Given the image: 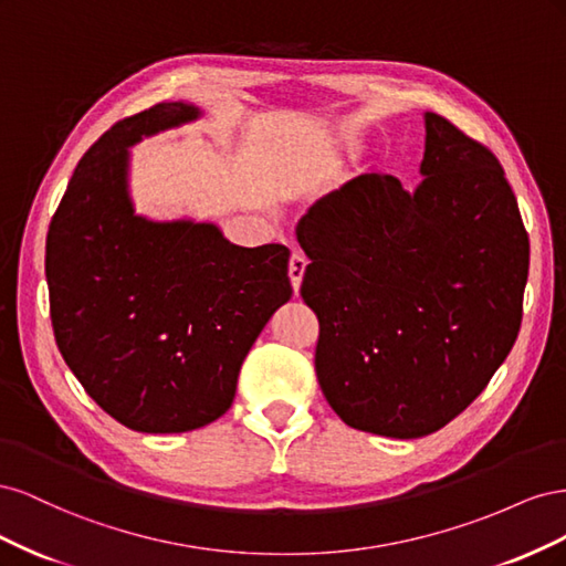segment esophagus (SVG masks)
<instances>
[{"label": "esophagus", "mask_w": 566, "mask_h": 566, "mask_svg": "<svg viewBox=\"0 0 566 566\" xmlns=\"http://www.w3.org/2000/svg\"><path fill=\"white\" fill-rule=\"evenodd\" d=\"M304 269H306V256L295 250L293 254H290V264H287V276H290V283H293L295 293H297L300 285H302Z\"/></svg>", "instance_id": "esophagus-1"}]
</instances>
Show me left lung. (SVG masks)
Wrapping results in <instances>:
<instances>
[{
    "label": "left lung",
    "mask_w": 566,
    "mask_h": 566,
    "mask_svg": "<svg viewBox=\"0 0 566 566\" xmlns=\"http://www.w3.org/2000/svg\"><path fill=\"white\" fill-rule=\"evenodd\" d=\"M420 184L361 175L297 224L316 378L354 430L418 439L465 410L515 345L528 233L505 169L424 115Z\"/></svg>",
    "instance_id": "obj_1"
}]
</instances>
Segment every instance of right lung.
<instances>
[{"label": "right lung", "instance_id": "obj_1", "mask_svg": "<svg viewBox=\"0 0 566 566\" xmlns=\"http://www.w3.org/2000/svg\"><path fill=\"white\" fill-rule=\"evenodd\" d=\"M198 115L158 104L115 123L82 156L46 233L67 368L108 416L148 434L224 416L256 335L293 295L285 245L241 248L214 224L134 214L127 146Z\"/></svg>", "mask_w": 566, "mask_h": 566}]
</instances>
